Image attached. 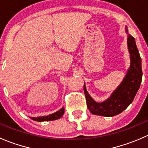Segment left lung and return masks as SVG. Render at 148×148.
<instances>
[{"label":"left lung","instance_id":"8db88e82","mask_svg":"<svg viewBox=\"0 0 148 148\" xmlns=\"http://www.w3.org/2000/svg\"><path fill=\"white\" fill-rule=\"evenodd\" d=\"M127 34V47L130 54V66L120 86L112 92L110 98L104 102H96L87 92L85 84L84 92L86 105L90 112L96 115L113 117L123 112L133 101L142 82L141 58L134 37Z\"/></svg>","mask_w":148,"mask_h":148}]
</instances>
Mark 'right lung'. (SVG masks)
<instances>
[{"label":"right lung","instance_id":"obj_1","mask_svg":"<svg viewBox=\"0 0 148 148\" xmlns=\"http://www.w3.org/2000/svg\"><path fill=\"white\" fill-rule=\"evenodd\" d=\"M64 113V108L62 107L61 110L59 111L56 112L51 114L48 116H43V117H31V119L37 122H44V121H51L58 120L60 119L61 117L63 116Z\"/></svg>","mask_w":148,"mask_h":148}]
</instances>
